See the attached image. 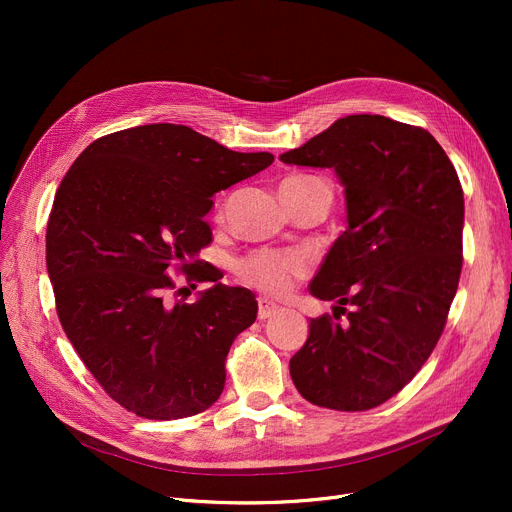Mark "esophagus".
<instances>
[{"label":"esophagus","instance_id":"34e87169","mask_svg":"<svg viewBox=\"0 0 512 512\" xmlns=\"http://www.w3.org/2000/svg\"><path fill=\"white\" fill-rule=\"evenodd\" d=\"M278 309H280V305H276L274 301L265 299V297H259V311H257L259 319H267V317H272V315H274Z\"/></svg>","mask_w":512,"mask_h":512}]
</instances>
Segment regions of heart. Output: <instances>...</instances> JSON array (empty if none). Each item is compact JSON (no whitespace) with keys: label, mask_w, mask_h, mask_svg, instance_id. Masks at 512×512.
I'll return each instance as SVG.
<instances>
[{"label":"heart","mask_w":512,"mask_h":512,"mask_svg":"<svg viewBox=\"0 0 512 512\" xmlns=\"http://www.w3.org/2000/svg\"><path fill=\"white\" fill-rule=\"evenodd\" d=\"M284 182L292 184H326L313 176H294ZM328 186V184H326ZM309 272V261L301 253L257 251L238 265L240 278L267 294H286L294 282Z\"/></svg>","instance_id":"heart-1"}]
</instances>
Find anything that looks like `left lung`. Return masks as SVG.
Here are the masks:
<instances>
[{
	"label": "left lung",
	"mask_w": 512,
	"mask_h": 512,
	"mask_svg": "<svg viewBox=\"0 0 512 512\" xmlns=\"http://www.w3.org/2000/svg\"><path fill=\"white\" fill-rule=\"evenodd\" d=\"M280 161L332 168L346 201V230L309 292L348 324L309 319L290 378L317 407L373 409L415 378L444 330L463 267L459 176L427 130L375 114L340 118Z\"/></svg>",
	"instance_id": "left-lung-1"
}]
</instances>
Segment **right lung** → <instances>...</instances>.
I'll use <instances>...</instances> for the list:
<instances>
[{
  "label": "right lung",
  "instance_id": "right-lung-1",
  "mask_svg": "<svg viewBox=\"0 0 512 512\" xmlns=\"http://www.w3.org/2000/svg\"><path fill=\"white\" fill-rule=\"evenodd\" d=\"M272 161L182 124H145L97 139L66 172L45 236L58 315L93 378L134 415L182 419L220 398L257 301L197 261L211 240L205 215L215 193ZM174 264L212 282L195 304L167 297Z\"/></svg>",
  "mask_w": 512,
  "mask_h": 512
}]
</instances>
